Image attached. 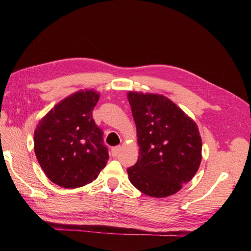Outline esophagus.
<instances>
[{"instance_id":"1","label":"esophagus","mask_w":251,"mask_h":251,"mask_svg":"<svg viewBox=\"0 0 251 251\" xmlns=\"http://www.w3.org/2000/svg\"><path fill=\"white\" fill-rule=\"evenodd\" d=\"M120 149H121V147H120V146H116V147H114V148H112V150H111V153H112V156H113V157H116V156L118 155V153H119V151H120Z\"/></svg>"}]
</instances>
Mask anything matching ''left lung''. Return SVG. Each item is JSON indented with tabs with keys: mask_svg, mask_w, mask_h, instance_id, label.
I'll return each mask as SVG.
<instances>
[{
	"mask_svg": "<svg viewBox=\"0 0 251 251\" xmlns=\"http://www.w3.org/2000/svg\"><path fill=\"white\" fill-rule=\"evenodd\" d=\"M137 127L139 158L126 170L131 183L143 194L163 198L192 180L201 162L198 126L162 95L127 94Z\"/></svg>",
	"mask_w": 251,
	"mask_h": 251,
	"instance_id": "1",
	"label": "left lung"
}]
</instances>
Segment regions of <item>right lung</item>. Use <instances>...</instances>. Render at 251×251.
I'll use <instances>...</instances> for the list:
<instances>
[{
    "mask_svg": "<svg viewBox=\"0 0 251 251\" xmlns=\"http://www.w3.org/2000/svg\"><path fill=\"white\" fill-rule=\"evenodd\" d=\"M100 96L86 90L65 98L34 131L35 156L53 183L65 188L83 186L107 164L103 132L92 118Z\"/></svg>",
    "mask_w": 251,
    "mask_h": 251,
    "instance_id": "obj_1",
    "label": "right lung"
}]
</instances>
